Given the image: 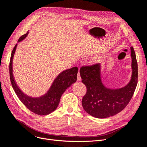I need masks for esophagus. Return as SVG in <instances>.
<instances>
[{
	"mask_svg": "<svg viewBox=\"0 0 147 147\" xmlns=\"http://www.w3.org/2000/svg\"><path fill=\"white\" fill-rule=\"evenodd\" d=\"M81 80H82V78H81V76H80V72L78 71V75H77V80H78V81H80Z\"/></svg>",
	"mask_w": 147,
	"mask_h": 147,
	"instance_id": "1",
	"label": "esophagus"
}]
</instances>
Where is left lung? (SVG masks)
<instances>
[{
  "label": "left lung",
  "mask_w": 147,
  "mask_h": 147,
  "mask_svg": "<svg viewBox=\"0 0 147 147\" xmlns=\"http://www.w3.org/2000/svg\"><path fill=\"white\" fill-rule=\"evenodd\" d=\"M132 58V77L129 83L119 89H109L102 83L100 64L83 65L80 69L82 82L87 88L82 99V106L86 112L96 118L103 119L113 116L122 111L132 98L138 80V63L133 47H131Z\"/></svg>",
  "instance_id": "8db88e82"
}]
</instances>
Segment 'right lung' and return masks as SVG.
<instances>
[{
	"mask_svg": "<svg viewBox=\"0 0 147 147\" xmlns=\"http://www.w3.org/2000/svg\"><path fill=\"white\" fill-rule=\"evenodd\" d=\"M28 34V32L19 38L18 42L24 39ZM17 44L14 47L10 58L9 70V77L12 87L19 99L32 112L38 115H47L54 111L59 105L61 97L64 91L77 81L78 69L74 67L70 69L65 70L61 73L54 80L51 88L47 94L39 98H32L24 94L19 89L13 75L12 60L16 50Z\"/></svg>",
	"mask_w": 147,
	"mask_h": 147,
	"instance_id": "obj_1",
	"label": "right lung"
}]
</instances>
